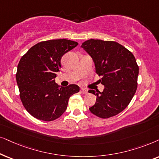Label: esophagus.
Segmentation results:
<instances>
[{
  "label": "esophagus",
  "mask_w": 159,
  "mask_h": 159,
  "mask_svg": "<svg viewBox=\"0 0 159 159\" xmlns=\"http://www.w3.org/2000/svg\"><path fill=\"white\" fill-rule=\"evenodd\" d=\"M81 92L82 93V94H87L88 90L86 89H84V88H81Z\"/></svg>",
  "instance_id": "esophagus-1"
}]
</instances>
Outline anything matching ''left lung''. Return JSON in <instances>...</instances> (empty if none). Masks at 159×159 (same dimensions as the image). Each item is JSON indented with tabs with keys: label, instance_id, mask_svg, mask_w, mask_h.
<instances>
[{
	"label": "left lung",
	"instance_id": "8db88e82",
	"mask_svg": "<svg viewBox=\"0 0 159 159\" xmlns=\"http://www.w3.org/2000/svg\"><path fill=\"white\" fill-rule=\"evenodd\" d=\"M81 47L92 57L104 85L102 92L89 90L97 96L89 111L102 118L117 115L128 106L137 90L139 67L134 55L115 41L90 39Z\"/></svg>",
	"mask_w": 159,
	"mask_h": 159
}]
</instances>
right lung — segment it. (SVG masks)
Wrapping results in <instances>:
<instances>
[{
    "mask_svg": "<svg viewBox=\"0 0 159 159\" xmlns=\"http://www.w3.org/2000/svg\"><path fill=\"white\" fill-rule=\"evenodd\" d=\"M78 44L67 39L42 41L21 58L16 74L20 99L27 111L37 119L52 121L60 117L71 95L79 92L75 84L60 87L54 79L61 68L62 57Z\"/></svg>",
    "mask_w": 159,
    "mask_h": 159,
    "instance_id": "right-lung-1",
    "label": "right lung"
}]
</instances>
